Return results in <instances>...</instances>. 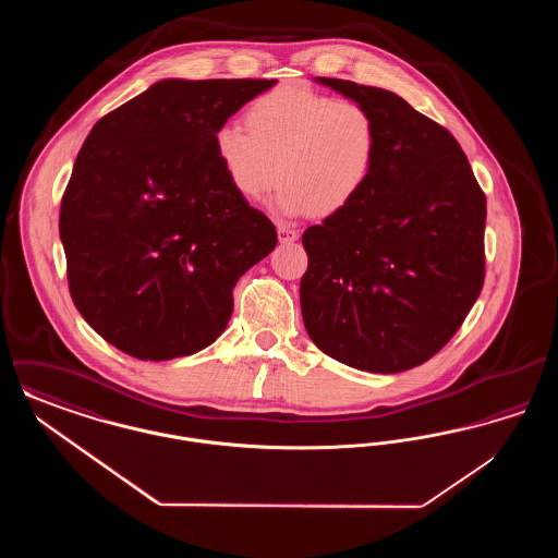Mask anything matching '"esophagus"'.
I'll return each instance as SVG.
<instances>
[{
	"mask_svg": "<svg viewBox=\"0 0 558 558\" xmlns=\"http://www.w3.org/2000/svg\"><path fill=\"white\" fill-rule=\"evenodd\" d=\"M296 239H299V232H296L294 228L278 226V240H280L282 244H291V242H294Z\"/></svg>",
	"mask_w": 558,
	"mask_h": 558,
	"instance_id": "esophagus-1",
	"label": "esophagus"
}]
</instances>
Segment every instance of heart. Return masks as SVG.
I'll list each match as a JSON object with an SVG mask.
<instances>
[{"mask_svg":"<svg viewBox=\"0 0 558 558\" xmlns=\"http://www.w3.org/2000/svg\"><path fill=\"white\" fill-rule=\"evenodd\" d=\"M244 123L215 132V155L246 201L264 198L278 178L276 207L287 215L328 217L368 186L378 155L371 110L301 85H280L255 98Z\"/></svg>","mask_w":558,"mask_h":558,"instance_id":"b5f03b06","label":"heart"}]
</instances>
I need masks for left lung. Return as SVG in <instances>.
Returning <instances> with one entry per match:
<instances>
[{"label": "left lung", "mask_w": 558, "mask_h": 558, "mask_svg": "<svg viewBox=\"0 0 558 558\" xmlns=\"http://www.w3.org/2000/svg\"><path fill=\"white\" fill-rule=\"evenodd\" d=\"M316 81L371 110L378 155L362 194L303 232V322L341 364L410 371L450 341L483 289L485 194L456 137L398 94Z\"/></svg>", "instance_id": "left-lung-1"}]
</instances>
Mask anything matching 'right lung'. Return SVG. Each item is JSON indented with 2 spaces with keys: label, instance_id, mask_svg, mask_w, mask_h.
Wrapping results in <instances>:
<instances>
[{
  "label": "right lung",
  "instance_id": "right-lung-1",
  "mask_svg": "<svg viewBox=\"0 0 558 558\" xmlns=\"http://www.w3.org/2000/svg\"><path fill=\"white\" fill-rule=\"evenodd\" d=\"M276 80H162L102 117L60 205L85 322L137 360L192 355L226 330L240 276L278 234L232 187L215 132Z\"/></svg>",
  "mask_w": 558,
  "mask_h": 558
}]
</instances>
